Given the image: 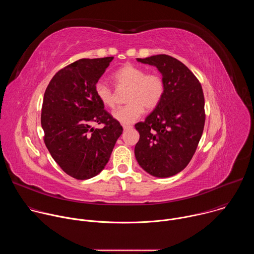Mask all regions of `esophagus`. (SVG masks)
Returning <instances> with one entry per match:
<instances>
[{
  "label": "esophagus",
  "mask_w": 254,
  "mask_h": 254,
  "mask_svg": "<svg viewBox=\"0 0 254 254\" xmlns=\"http://www.w3.org/2000/svg\"><path fill=\"white\" fill-rule=\"evenodd\" d=\"M131 127H131L130 125H125V126H124V129H125V130L129 129V128H131Z\"/></svg>",
  "instance_id": "34e87169"
}]
</instances>
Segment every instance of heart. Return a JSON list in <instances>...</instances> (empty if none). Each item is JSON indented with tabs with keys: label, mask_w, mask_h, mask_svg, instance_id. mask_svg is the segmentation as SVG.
<instances>
[{
	"label": "heart",
	"mask_w": 254,
	"mask_h": 254,
	"mask_svg": "<svg viewBox=\"0 0 254 254\" xmlns=\"http://www.w3.org/2000/svg\"><path fill=\"white\" fill-rule=\"evenodd\" d=\"M113 80L118 88H127L126 100L127 104L121 106L113 113L116 121L122 125L134 123L143 113L155 110L165 93V83L156 73H147L141 67L126 64L113 74ZM94 92L105 107L116 105V94L113 88L104 81L96 82Z\"/></svg>",
	"instance_id": "1"
}]
</instances>
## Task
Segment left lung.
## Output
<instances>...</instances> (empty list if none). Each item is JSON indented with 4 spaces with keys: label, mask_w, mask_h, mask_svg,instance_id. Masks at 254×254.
<instances>
[{
    "label": "left lung",
    "mask_w": 254,
    "mask_h": 254,
    "mask_svg": "<svg viewBox=\"0 0 254 254\" xmlns=\"http://www.w3.org/2000/svg\"><path fill=\"white\" fill-rule=\"evenodd\" d=\"M136 60L158 68L165 93L154 112L134 126L139 132L134 156L150 175L171 177L187 167L202 136L205 125L202 86L191 70L172 56L160 54Z\"/></svg>",
    "instance_id": "1"
}]
</instances>
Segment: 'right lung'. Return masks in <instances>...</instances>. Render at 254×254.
I'll return each mask as SVG.
<instances>
[{"label":"right lung","instance_id":"obj_1","mask_svg":"<svg viewBox=\"0 0 254 254\" xmlns=\"http://www.w3.org/2000/svg\"><path fill=\"white\" fill-rule=\"evenodd\" d=\"M114 57L79 59L59 70L49 82L42 104L44 142L69 176L87 180L111 158L123 127L98 100L94 86ZM103 123L102 129L91 124Z\"/></svg>","mask_w":254,"mask_h":254}]
</instances>
